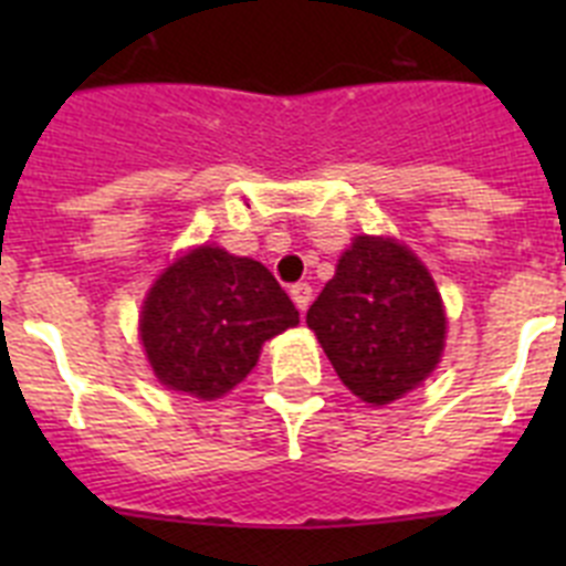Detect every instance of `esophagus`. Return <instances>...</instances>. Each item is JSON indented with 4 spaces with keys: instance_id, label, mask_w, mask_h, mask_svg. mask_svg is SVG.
Returning a JSON list of instances; mask_svg holds the SVG:
<instances>
[{
    "instance_id": "34e87169",
    "label": "esophagus",
    "mask_w": 566,
    "mask_h": 566,
    "mask_svg": "<svg viewBox=\"0 0 566 566\" xmlns=\"http://www.w3.org/2000/svg\"><path fill=\"white\" fill-rule=\"evenodd\" d=\"M289 294H292L294 306H297L300 312H306L308 303H312V286H308V283H294V286L289 289Z\"/></svg>"
}]
</instances>
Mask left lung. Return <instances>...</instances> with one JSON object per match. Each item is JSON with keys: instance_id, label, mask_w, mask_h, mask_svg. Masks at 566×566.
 I'll use <instances>...</instances> for the list:
<instances>
[{"instance_id": "8db88e82", "label": "left lung", "mask_w": 566, "mask_h": 566, "mask_svg": "<svg viewBox=\"0 0 566 566\" xmlns=\"http://www.w3.org/2000/svg\"><path fill=\"white\" fill-rule=\"evenodd\" d=\"M343 385L388 405L437 368L444 308L433 277L391 238H354L306 314Z\"/></svg>"}]
</instances>
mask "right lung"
<instances>
[{
    "label": "right lung",
    "instance_id": "right-lung-1",
    "mask_svg": "<svg viewBox=\"0 0 566 566\" xmlns=\"http://www.w3.org/2000/svg\"><path fill=\"white\" fill-rule=\"evenodd\" d=\"M297 323L300 312L263 263L201 247L149 289L142 343L167 388L214 399L243 382L260 345Z\"/></svg>",
    "mask_w": 566,
    "mask_h": 566
}]
</instances>
